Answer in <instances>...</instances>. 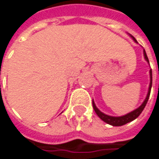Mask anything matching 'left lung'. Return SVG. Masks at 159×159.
Masks as SVG:
<instances>
[{
  "instance_id": "1",
  "label": "left lung",
  "mask_w": 159,
  "mask_h": 159,
  "mask_svg": "<svg viewBox=\"0 0 159 159\" xmlns=\"http://www.w3.org/2000/svg\"><path fill=\"white\" fill-rule=\"evenodd\" d=\"M132 38H133V39H134L135 42H137L136 39H135L134 37H132ZM143 56H144L145 61H146L147 62H149L148 58H147V55H146L144 49H143ZM149 74H150V84H149V88H148V93H147V95H146V98H145L144 101L143 102V104H142L139 108H137L136 110H134V111H132V112H130V113H128V114H126V115H123V116H120V117H112V116L106 115V114H104L103 112H101V111H99V110L96 107V105H95V103H94V101H93V109H94L95 112L97 113V115H98L103 121H105V122L108 123V124H111L112 126H121V125H124V124H126V123H128V122H130V121L135 120V119L142 113V111H143V109H144V107H145V105H146V103H147V101H148L149 96H150L151 87H152V70H150Z\"/></svg>"
}]
</instances>
